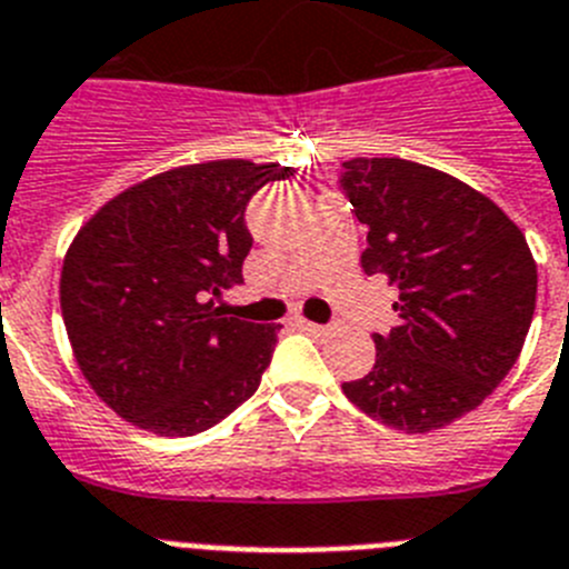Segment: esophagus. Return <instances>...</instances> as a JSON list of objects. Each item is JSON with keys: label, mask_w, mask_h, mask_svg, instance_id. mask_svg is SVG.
<instances>
[{"label": "esophagus", "mask_w": 569, "mask_h": 569, "mask_svg": "<svg viewBox=\"0 0 569 569\" xmlns=\"http://www.w3.org/2000/svg\"><path fill=\"white\" fill-rule=\"evenodd\" d=\"M300 329L309 331V335H329V326H320V322H311V320H300Z\"/></svg>", "instance_id": "obj_1"}]
</instances>
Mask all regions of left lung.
<instances>
[{
  "label": "left lung",
  "instance_id": "8db88e82",
  "mask_svg": "<svg viewBox=\"0 0 569 569\" xmlns=\"http://www.w3.org/2000/svg\"><path fill=\"white\" fill-rule=\"evenodd\" d=\"M340 187L368 227L360 263L399 289V326L346 397L397 431L428 433L479 408L519 360L536 309L521 229L459 178L406 158H351Z\"/></svg>",
  "mask_w": 569,
  "mask_h": 569
}]
</instances>
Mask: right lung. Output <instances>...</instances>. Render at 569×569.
I'll return each mask as SVG.
<instances>
[{"label":"right lung","instance_id":"1","mask_svg":"<svg viewBox=\"0 0 569 569\" xmlns=\"http://www.w3.org/2000/svg\"><path fill=\"white\" fill-rule=\"evenodd\" d=\"M295 176L243 158L189 163L107 201L61 266V317L84 380L127 422L192 437L247 402L278 329L223 317L214 297L243 283V212Z\"/></svg>","mask_w":569,"mask_h":569}]
</instances>
